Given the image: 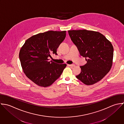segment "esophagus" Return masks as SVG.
Masks as SVG:
<instances>
[{
	"mask_svg": "<svg viewBox=\"0 0 124 124\" xmlns=\"http://www.w3.org/2000/svg\"><path fill=\"white\" fill-rule=\"evenodd\" d=\"M67 65L70 66H72V67H74L75 66V64H67Z\"/></svg>",
	"mask_w": 124,
	"mask_h": 124,
	"instance_id": "obj_1",
	"label": "esophagus"
}]
</instances>
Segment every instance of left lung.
Instances as JSON below:
<instances>
[{"label": "left lung", "instance_id": "8db88e82", "mask_svg": "<svg viewBox=\"0 0 124 124\" xmlns=\"http://www.w3.org/2000/svg\"><path fill=\"white\" fill-rule=\"evenodd\" d=\"M69 35L86 63L80 66L76 78L86 85L101 80L110 71L113 63L114 48L102 34L86 30H69Z\"/></svg>", "mask_w": 124, "mask_h": 124}]
</instances>
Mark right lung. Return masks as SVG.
<instances>
[{"mask_svg": "<svg viewBox=\"0 0 124 124\" xmlns=\"http://www.w3.org/2000/svg\"><path fill=\"white\" fill-rule=\"evenodd\" d=\"M66 31H49L33 36L20 49L19 58L26 76L37 85L46 87L61 75L66 64L49 62L51 54L57 55V49L64 40Z\"/></svg>", "mask_w": 124, "mask_h": 124, "instance_id": "obj_1", "label": "right lung"}]
</instances>
